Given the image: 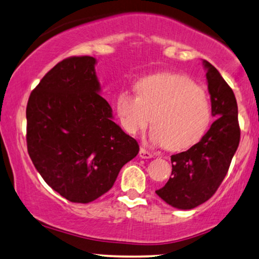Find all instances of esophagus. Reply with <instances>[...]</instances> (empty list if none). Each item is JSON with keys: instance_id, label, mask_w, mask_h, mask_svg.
<instances>
[{"instance_id": "esophagus-1", "label": "esophagus", "mask_w": 259, "mask_h": 259, "mask_svg": "<svg viewBox=\"0 0 259 259\" xmlns=\"http://www.w3.org/2000/svg\"><path fill=\"white\" fill-rule=\"evenodd\" d=\"M140 157L141 158H151V157H154V155H152L150 151L145 150L144 148H141L140 149Z\"/></svg>"}]
</instances>
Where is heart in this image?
<instances>
[{"label":"heart","mask_w":259,"mask_h":259,"mask_svg":"<svg viewBox=\"0 0 259 259\" xmlns=\"http://www.w3.org/2000/svg\"><path fill=\"white\" fill-rule=\"evenodd\" d=\"M136 93L122 92L116 100V111L126 133H140L152 116L151 143L178 151L195 145L209 129L210 98L189 76L174 72L145 76L137 81Z\"/></svg>","instance_id":"heart-1"}]
</instances>
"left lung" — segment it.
Instances as JSON below:
<instances>
[{
  "label": "left lung",
  "instance_id": "obj_1",
  "mask_svg": "<svg viewBox=\"0 0 259 259\" xmlns=\"http://www.w3.org/2000/svg\"><path fill=\"white\" fill-rule=\"evenodd\" d=\"M214 122L202 140L187 151L171 156L172 172L156 190L169 205L190 210L206 202L223 182L240 138L235 94L220 71L203 60Z\"/></svg>",
  "mask_w": 259,
  "mask_h": 259
}]
</instances>
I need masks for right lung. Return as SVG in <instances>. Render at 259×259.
<instances>
[{
    "mask_svg": "<svg viewBox=\"0 0 259 259\" xmlns=\"http://www.w3.org/2000/svg\"><path fill=\"white\" fill-rule=\"evenodd\" d=\"M96 58H65L46 74L27 105V147L46 183L74 203L110 190L140 147L112 121L101 96Z\"/></svg>",
    "mask_w": 259,
    "mask_h": 259,
    "instance_id": "add662e5",
    "label": "right lung"
}]
</instances>
